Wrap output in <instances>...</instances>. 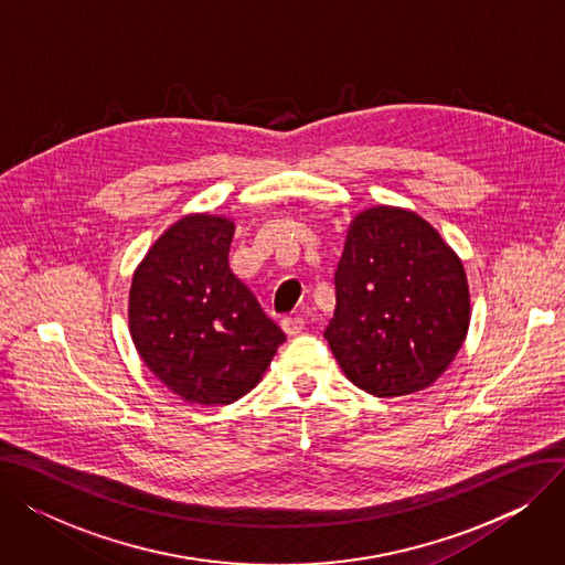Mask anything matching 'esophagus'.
Here are the masks:
<instances>
[{"label":"esophagus","mask_w":565,"mask_h":565,"mask_svg":"<svg viewBox=\"0 0 565 565\" xmlns=\"http://www.w3.org/2000/svg\"><path fill=\"white\" fill-rule=\"evenodd\" d=\"M281 330H284L288 337L302 334V330H305V318H300V316H286V318L281 320Z\"/></svg>","instance_id":"1"}]
</instances>
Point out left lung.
<instances>
[{"label":"left lung","mask_w":565,"mask_h":565,"mask_svg":"<svg viewBox=\"0 0 565 565\" xmlns=\"http://www.w3.org/2000/svg\"><path fill=\"white\" fill-rule=\"evenodd\" d=\"M324 339L354 387L424 392L465 343L471 302L460 256L422 215L371 205L352 217Z\"/></svg>","instance_id":"obj_1"}]
</instances>
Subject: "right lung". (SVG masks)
<instances>
[{"label": "right lung", "instance_id": "right-lung-1", "mask_svg": "<svg viewBox=\"0 0 565 565\" xmlns=\"http://www.w3.org/2000/svg\"><path fill=\"white\" fill-rule=\"evenodd\" d=\"M235 222L190 213L139 260L128 328L151 373L188 403L228 405L249 394L286 334L228 267Z\"/></svg>", "mask_w": 565, "mask_h": 565}]
</instances>
